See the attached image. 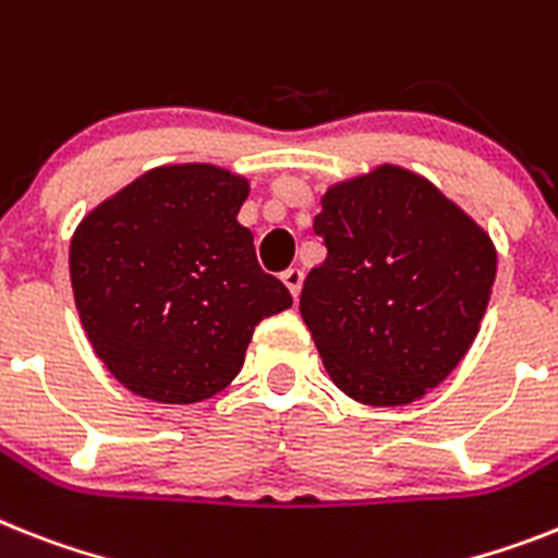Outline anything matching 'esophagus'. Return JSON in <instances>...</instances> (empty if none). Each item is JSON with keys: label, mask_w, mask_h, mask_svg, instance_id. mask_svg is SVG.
Here are the masks:
<instances>
[{"label": "esophagus", "mask_w": 558, "mask_h": 558, "mask_svg": "<svg viewBox=\"0 0 558 558\" xmlns=\"http://www.w3.org/2000/svg\"><path fill=\"white\" fill-rule=\"evenodd\" d=\"M280 280L287 283V289L292 292V298H298V294H301V287H303V269H298V266H289V269L280 275Z\"/></svg>", "instance_id": "1"}]
</instances>
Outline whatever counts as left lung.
<instances>
[{
  "label": "left lung",
  "mask_w": 558,
  "mask_h": 558,
  "mask_svg": "<svg viewBox=\"0 0 558 558\" xmlns=\"http://www.w3.org/2000/svg\"><path fill=\"white\" fill-rule=\"evenodd\" d=\"M315 232L326 260L303 280L301 317L335 386L366 405L437 388L488 308L490 238L425 178L388 163L331 186Z\"/></svg>",
  "instance_id": "1"
}]
</instances>
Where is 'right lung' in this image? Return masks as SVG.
Returning a JSON list of instances; mask_svg holds the SVG:
<instances>
[{
    "label": "right lung",
    "instance_id": "1",
    "mask_svg": "<svg viewBox=\"0 0 558 558\" xmlns=\"http://www.w3.org/2000/svg\"><path fill=\"white\" fill-rule=\"evenodd\" d=\"M250 184L213 163L144 172L78 223L70 283L93 349L121 386L201 402L235 380L252 331L292 306L238 223Z\"/></svg>",
    "mask_w": 558,
    "mask_h": 558
}]
</instances>
